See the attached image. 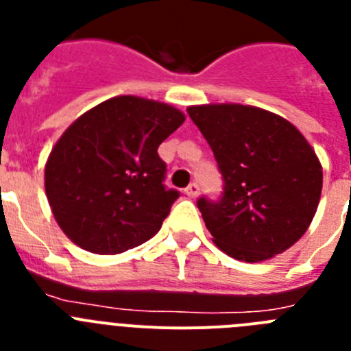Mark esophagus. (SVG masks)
I'll return each instance as SVG.
<instances>
[{"instance_id": "obj_1", "label": "esophagus", "mask_w": 351, "mask_h": 351, "mask_svg": "<svg viewBox=\"0 0 351 351\" xmlns=\"http://www.w3.org/2000/svg\"><path fill=\"white\" fill-rule=\"evenodd\" d=\"M184 193L188 195L190 198H197L198 197V186L195 184V182H191V184L184 190Z\"/></svg>"}]
</instances>
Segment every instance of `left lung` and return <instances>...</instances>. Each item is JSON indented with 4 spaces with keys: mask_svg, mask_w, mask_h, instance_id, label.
<instances>
[{
    "mask_svg": "<svg viewBox=\"0 0 351 351\" xmlns=\"http://www.w3.org/2000/svg\"><path fill=\"white\" fill-rule=\"evenodd\" d=\"M188 114L225 181L218 202H197L213 243L250 263L293 246L315 218L324 182L320 160L302 133L251 105H191Z\"/></svg>",
    "mask_w": 351,
    "mask_h": 351,
    "instance_id": "1",
    "label": "left lung"
}]
</instances>
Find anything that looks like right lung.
I'll return each mask as SVG.
<instances>
[{
    "label": "right lung",
    "instance_id": "1",
    "mask_svg": "<svg viewBox=\"0 0 351 351\" xmlns=\"http://www.w3.org/2000/svg\"><path fill=\"white\" fill-rule=\"evenodd\" d=\"M184 119L172 105L125 95L68 126L45 163V193L71 243L117 255L160 230L179 191L163 184L158 147Z\"/></svg>",
    "mask_w": 351,
    "mask_h": 351
}]
</instances>
